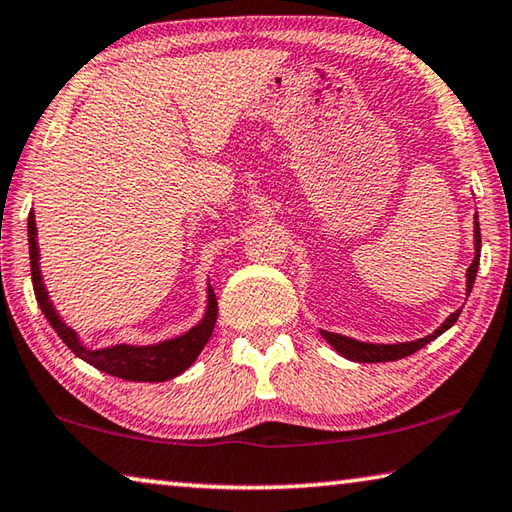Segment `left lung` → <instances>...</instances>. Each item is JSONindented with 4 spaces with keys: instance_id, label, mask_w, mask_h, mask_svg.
<instances>
[{
    "instance_id": "obj_1",
    "label": "left lung",
    "mask_w": 512,
    "mask_h": 512,
    "mask_svg": "<svg viewBox=\"0 0 512 512\" xmlns=\"http://www.w3.org/2000/svg\"><path fill=\"white\" fill-rule=\"evenodd\" d=\"M479 256H481V231H479V218L474 220V261L468 267V285H465V292H472V285L474 279H477V270H479ZM461 310L452 312L450 317H447L441 328L434 330L432 335H427L423 339H416V342H405V344H366V342H357V339L351 337H344V335H337V333H328V330H321V337L326 339V342L335 348L339 355H344L346 360H353V362H396L402 360V357H407L411 353L420 351V348L427 346L429 342H434L438 335H443L447 328H452L456 324V319H459Z\"/></svg>"
}]
</instances>
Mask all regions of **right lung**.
<instances>
[{
    "label": "right lung",
    "instance_id": "1",
    "mask_svg": "<svg viewBox=\"0 0 512 512\" xmlns=\"http://www.w3.org/2000/svg\"><path fill=\"white\" fill-rule=\"evenodd\" d=\"M38 231H35V215L29 213V256H31V279H33V292L38 299V306L42 308L44 317L56 330L58 337L69 346V351L80 360L92 364L94 369L110 373L114 378L130 380V382H166L173 380L175 375L184 373L191 366L202 348L209 342L213 333L215 319H218V301H215L213 288L209 285V306H206L204 319L188 333L179 335L168 342H161L155 346H130V344H116L107 348H98L92 351L80 344L78 335L71 330L65 321L58 317L56 308L49 301V294L44 290L42 274H40V251H38Z\"/></svg>",
    "mask_w": 512,
    "mask_h": 512
}]
</instances>
